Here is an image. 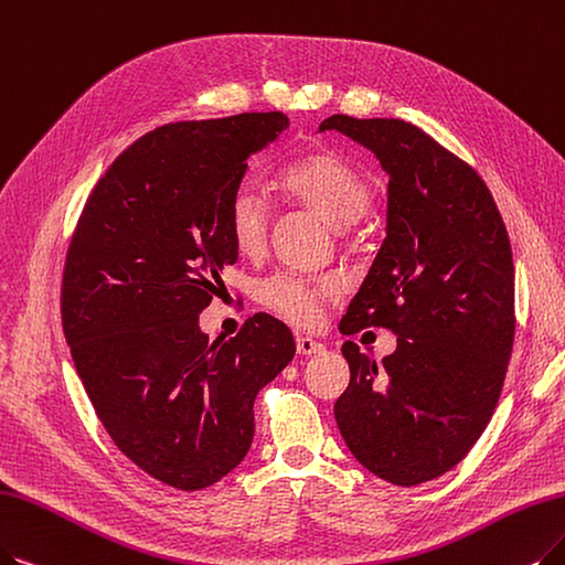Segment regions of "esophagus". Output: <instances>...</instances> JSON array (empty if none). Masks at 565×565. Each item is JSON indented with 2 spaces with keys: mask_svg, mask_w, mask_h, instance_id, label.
I'll return each instance as SVG.
<instances>
[{
  "mask_svg": "<svg viewBox=\"0 0 565 565\" xmlns=\"http://www.w3.org/2000/svg\"><path fill=\"white\" fill-rule=\"evenodd\" d=\"M322 350H324V345L318 343V341H312V338H308V335H299V338H297V352H299L301 356L318 354V352H322Z\"/></svg>",
  "mask_w": 565,
  "mask_h": 565,
  "instance_id": "esophagus-1",
  "label": "esophagus"
}]
</instances>
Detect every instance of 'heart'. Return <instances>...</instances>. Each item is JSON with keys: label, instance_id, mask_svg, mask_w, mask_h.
<instances>
[{"label": "heart", "instance_id": "obj_1", "mask_svg": "<svg viewBox=\"0 0 565 565\" xmlns=\"http://www.w3.org/2000/svg\"><path fill=\"white\" fill-rule=\"evenodd\" d=\"M278 185L299 206L331 224H345L366 209L371 185L366 175L338 152H310L287 164ZM268 201L253 178H243L232 190L227 204L230 236L241 253H257L268 236ZM259 301L291 324H312L320 308L333 295V282L299 274H274L259 285Z\"/></svg>", "mask_w": 565, "mask_h": 565}]
</instances>
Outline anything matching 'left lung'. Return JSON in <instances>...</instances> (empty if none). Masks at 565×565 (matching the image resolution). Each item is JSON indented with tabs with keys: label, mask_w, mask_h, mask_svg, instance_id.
Returning <instances> with one entry per match:
<instances>
[{
	"label": "left lung",
	"mask_w": 565,
	"mask_h": 565,
	"mask_svg": "<svg viewBox=\"0 0 565 565\" xmlns=\"http://www.w3.org/2000/svg\"><path fill=\"white\" fill-rule=\"evenodd\" d=\"M324 129L390 173L387 238L341 331L398 335L382 364L343 343L350 385L333 415L361 466L415 487L470 452L501 398L516 324L508 230L478 171L417 125L331 116Z\"/></svg>",
	"instance_id": "8db88e82"
}]
</instances>
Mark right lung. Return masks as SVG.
Returning a JSON list of instances; mask_svg holds the SVG:
<instances>
[{"instance_id": "add662e5", "label": "right lung", "mask_w": 565, "mask_h": 565, "mask_svg": "<svg viewBox=\"0 0 565 565\" xmlns=\"http://www.w3.org/2000/svg\"><path fill=\"white\" fill-rule=\"evenodd\" d=\"M289 127L280 110L157 127L89 192L62 274V329L93 408L120 452L180 491L236 468L253 403L295 356L266 312L211 341L199 329L238 259L227 204L247 157Z\"/></svg>"}]
</instances>
